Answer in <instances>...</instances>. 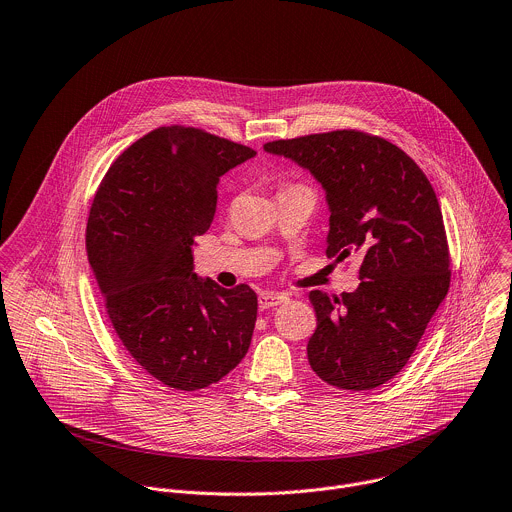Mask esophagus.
<instances>
[{"label": "esophagus", "mask_w": 512, "mask_h": 512, "mask_svg": "<svg viewBox=\"0 0 512 512\" xmlns=\"http://www.w3.org/2000/svg\"><path fill=\"white\" fill-rule=\"evenodd\" d=\"M283 301H287V295L283 293H271V291H265L259 295V307L261 309H271V307H277L281 305Z\"/></svg>", "instance_id": "obj_1"}]
</instances>
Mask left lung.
Returning <instances> with one entry per match:
<instances>
[{"label": "left lung", "mask_w": 512, "mask_h": 512, "mask_svg": "<svg viewBox=\"0 0 512 512\" xmlns=\"http://www.w3.org/2000/svg\"><path fill=\"white\" fill-rule=\"evenodd\" d=\"M263 148L297 162L323 187L327 257L362 261L356 291L309 293L317 315L309 366L339 390H374L408 364L450 287L436 193L402 148L360 130L273 140Z\"/></svg>", "instance_id": "left-lung-1"}]
</instances>
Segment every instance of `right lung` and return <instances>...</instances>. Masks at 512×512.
Listing matches in <instances>:
<instances>
[{
    "label": "right lung",
    "instance_id": "add662e5",
    "mask_svg": "<svg viewBox=\"0 0 512 512\" xmlns=\"http://www.w3.org/2000/svg\"><path fill=\"white\" fill-rule=\"evenodd\" d=\"M255 154L201 128L160 126L112 162L92 201L86 251L110 323L168 388L219 382L251 346L255 291L201 279L193 245L213 223L219 179Z\"/></svg>",
    "mask_w": 512,
    "mask_h": 512
}]
</instances>
